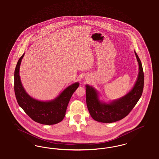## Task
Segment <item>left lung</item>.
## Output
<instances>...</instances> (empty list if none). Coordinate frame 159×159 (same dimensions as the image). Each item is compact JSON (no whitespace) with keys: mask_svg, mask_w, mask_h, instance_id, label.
Returning <instances> with one entry per match:
<instances>
[{"mask_svg":"<svg viewBox=\"0 0 159 159\" xmlns=\"http://www.w3.org/2000/svg\"><path fill=\"white\" fill-rule=\"evenodd\" d=\"M139 66L136 82L130 91L121 98L106 102L93 86L86 84V104L91 117L101 123H113L125 117L140 99L144 88V72L141 62L134 51Z\"/></svg>","mask_w":159,"mask_h":159,"instance_id":"left-lung-1","label":"left lung"}]
</instances>
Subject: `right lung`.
Here are the masks:
<instances>
[{
	"label": "right lung",
	"instance_id": "right-lung-1",
	"mask_svg": "<svg viewBox=\"0 0 159 159\" xmlns=\"http://www.w3.org/2000/svg\"><path fill=\"white\" fill-rule=\"evenodd\" d=\"M25 53L18 61L14 72V91L20 107L31 119L39 123L51 125L62 121L65 117L70 98L79 86L75 82L65 88L55 98L41 101L29 95L21 83L20 68Z\"/></svg>",
	"mask_w": 159,
	"mask_h": 159
}]
</instances>
